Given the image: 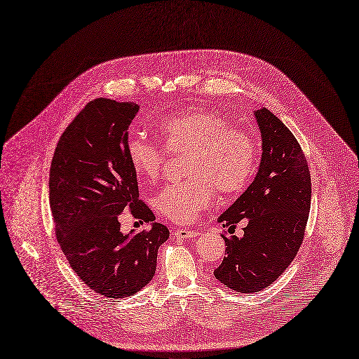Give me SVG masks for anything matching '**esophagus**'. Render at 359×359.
Returning a JSON list of instances; mask_svg holds the SVG:
<instances>
[{
  "label": "esophagus",
  "mask_w": 359,
  "mask_h": 359,
  "mask_svg": "<svg viewBox=\"0 0 359 359\" xmlns=\"http://www.w3.org/2000/svg\"><path fill=\"white\" fill-rule=\"evenodd\" d=\"M197 233L194 230H189V229H178L174 231V237L184 240V238H191V237H196Z\"/></svg>",
  "instance_id": "1"
}]
</instances>
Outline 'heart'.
Returning <instances> with one entry per match:
<instances>
[{
    "instance_id": "obj_1",
    "label": "heart",
    "mask_w": 359,
    "mask_h": 359,
    "mask_svg": "<svg viewBox=\"0 0 359 359\" xmlns=\"http://www.w3.org/2000/svg\"><path fill=\"white\" fill-rule=\"evenodd\" d=\"M163 147L170 152L187 149L184 170L189 178L165 187L155 198L156 210L174 223L185 224L205 210L215 194L233 196L243 191L256 170L257 148L252 133L229 125L226 115L192 106L159 123ZM126 155L135 172L155 181L167 152L142 135L126 142Z\"/></svg>"
}]
</instances>
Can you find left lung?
Here are the masks:
<instances>
[{
	"label": "left lung",
	"instance_id": "8db88e82",
	"mask_svg": "<svg viewBox=\"0 0 359 359\" xmlns=\"http://www.w3.org/2000/svg\"><path fill=\"white\" fill-rule=\"evenodd\" d=\"M263 141L255 181L219 215L227 234L226 256L214 276L240 293L270 286L296 257L305 237L311 210V172L289 128L263 107L255 112ZM246 223L243 238L233 236L237 222Z\"/></svg>",
	"mask_w": 359,
	"mask_h": 359
}]
</instances>
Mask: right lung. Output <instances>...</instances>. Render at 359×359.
I'll use <instances>...</instances> for the list:
<instances>
[{"label":"right lung","instance_id":"obj_1","mask_svg":"<svg viewBox=\"0 0 359 359\" xmlns=\"http://www.w3.org/2000/svg\"><path fill=\"white\" fill-rule=\"evenodd\" d=\"M137 110L129 102H89L60 136L50 167V208L62 252L81 282L112 299L132 296L152 280L159 245L170 237L140 200L126 155ZM126 208L151 227L123 235L118 217Z\"/></svg>","mask_w":359,"mask_h":359}]
</instances>
